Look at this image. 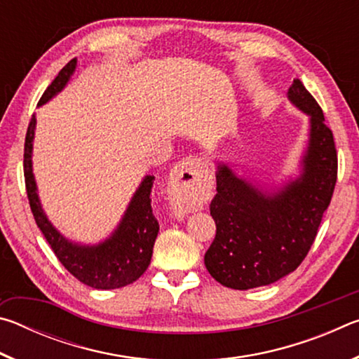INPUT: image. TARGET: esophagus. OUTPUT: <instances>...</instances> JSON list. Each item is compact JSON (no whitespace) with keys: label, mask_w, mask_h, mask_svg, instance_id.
<instances>
[{"label":"esophagus","mask_w":359,"mask_h":359,"mask_svg":"<svg viewBox=\"0 0 359 359\" xmlns=\"http://www.w3.org/2000/svg\"><path fill=\"white\" fill-rule=\"evenodd\" d=\"M209 166L198 156H187L172 168L169 175V203L175 215L191 210V198L204 184Z\"/></svg>","instance_id":"1"}]
</instances>
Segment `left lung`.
I'll list each match as a JSON object with an SVG mask.
<instances>
[{"label":"left lung","instance_id":"8db88e82","mask_svg":"<svg viewBox=\"0 0 359 359\" xmlns=\"http://www.w3.org/2000/svg\"><path fill=\"white\" fill-rule=\"evenodd\" d=\"M287 95L309 117V141L297 177L267 188L238 175L228 163L217 161V194L210 203L217 234L204 264L223 287H264L293 272L311 250L331 203L337 180L332 131L299 79Z\"/></svg>","mask_w":359,"mask_h":359}]
</instances>
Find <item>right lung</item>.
<instances>
[{"label": "right lung", "instance_id": "1", "mask_svg": "<svg viewBox=\"0 0 359 359\" xmlns=\"http://www.w3.org/2000/svg\"><path fill=\"white\" fill-rule=\"evenodd\" d=\"M76 66L77 58H72L48 85L38 106L46 104L62 92L68 85L71 76L74 74ZM34 130L36 115H33L28 125L25 154H23V172H25L28 201L36 224L42 231L60 263L77 280L96 290H115L136 282L147 271L151 253H154L155 239L160 231V224L151 212L150 194L155 180L154 175H145L142 179L120 223L109 238L92 245L72 242L53 226L42 209L33 174Z\"/></svg>", "mask_w": 359, "mask_h": 359}]
</instances>
